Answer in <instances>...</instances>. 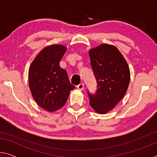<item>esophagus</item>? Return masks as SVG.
I'll return each instance as SVG.
<instances>
[{
  "label": "esophagus",
  "mask_w": 157,
  "mask_h": 157,
  "mask_svg": "<svg viewBox=\"0 0 157 157\" xmlns=\"http://www.w3.org/2000/svg\"><path fill=\"white\" fill-rule=\"evenodd\" d=\"M77 88L79 89V90H82V89H84V84L80 83L79 84H78V85L77 86Z\"/></svg>",
  "instance_id": "34e87169"
}]
</instances>
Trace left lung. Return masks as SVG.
I'll list each match as a JSON object with an SVG mask.
<instances>
[{"label": "left lung", "mask_w": 157, "mask_h": 157, "mask_svg": "<svg viewBox=\"0 0 157 157\" xmlns=\"http://www.w3.org/2000/svg\"><path fill=\"white\" fill-rule=\"evenodd\" d=\"M91 65L96 79L97 91L89 93V104L98 114H106L117 105L127 91L130 70L115 46L102 44L89 51Z\"/></svg>", "instance_id": "obj_1"}]
</instances>
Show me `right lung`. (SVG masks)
<instances>
[{
    "mask_svg": "<svg viewBox=\"0 0 157 157\" xmlns=\"http://www.w3.org/2000/svg\"><path fill=\"white\" fill-rule=\"evenodd\" d=\"M66 49L62 44L47 46L30 66V90L37 104L47 112L61 109L65 105L70 92L75 88L70 83L66 71L59 66Z\"/></svg>",
    "mask_w": 157,
    "mask_h": 157,
    "instance_id": "right-lung-1",
    "label": "right lung"
}]
</instances>
